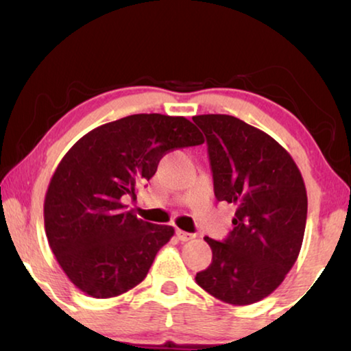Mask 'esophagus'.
<instances>
[{"label": "esophagus", "mask_w": 351, "mask_h": 351, "mask_svg": "<svg viewBox=\"0 0 351 351\" xmlns=\"http://www.w3.org/2000/svg\"><path fill=\"white\" fill-rule=\"evenodd\" d=\"M177 237H179V240H182V241H190V240H193L196 235H194V234H188V232H185V230L177 229Z\"/></svg>", "instance_id": "34e87169"}]
</instances>
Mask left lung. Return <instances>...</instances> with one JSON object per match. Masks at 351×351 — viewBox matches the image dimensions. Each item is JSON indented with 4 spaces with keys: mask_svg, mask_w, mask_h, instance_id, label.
Listing matches in <instances>:
<instances>
[{
    "mask_svg": "<svg viewBox=\"0 0 351 351\" xmlns=\"http://www.w3.org/2000/svg\"><path fill=\"white\" fill-rule=\"evenodd\" d=\"M193 121L206 134L215 197L235 206L228 239H204L213 257L196 282L224 303H257L298 258L307 217L303 177L287 150L250 123L228 114Z\"/></svg>",
    "mask_w": 351,
    "mask_h": 351,
    "instance_id": "1",
    "label": "left lung"
}]
</instances>
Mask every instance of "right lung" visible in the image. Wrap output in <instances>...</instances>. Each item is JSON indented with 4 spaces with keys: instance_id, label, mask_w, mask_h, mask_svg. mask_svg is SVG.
Listing matches in <instances>:
<instances>
[{
    "instance_id": "add662e5",
    "label": "right lung",
    "mask_w": 351,
    "mask_h": 351,
    "mask_svg": "<svg viewBox=\"0 0 351 351\" xmlns=\"http://www.w3.org/2000/svg\"><path fill=\"white\" fill-rule=\"evenodd\" d=\"M202 143L185 117L152 112L108 122L72 145L48 185L44 219L53 254L75 287L111 298L147 276L174 228L139 219L122 199L136 197L163 155Z\"/></svg>"
}]
</instances>
